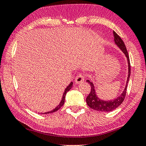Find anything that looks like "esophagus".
Instances as JSON below:
<instances>
[{"instance_id": "34e87169", "label": "esophagus", "mask_w": 146, "mask_h": 146, "mask_svg": "<svg viewBox=\"0 0 146 146\" xmlns=\"http://www.w3.org/2000/svg\"><path fill=\"white\" fill-rule=\"evenodd\" d=\"M84 76L82 74H78L75 78V82L76 84H80L84 82Z\"/></svg>"}]
</instances>
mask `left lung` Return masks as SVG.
I'll return each instance as SVG.
<instances>
[{
	"mask_svg": "<svg viewBox=\"0 0 146 146\" xmlns=\"http://www.w3.org/2000/svg\"><path fill=\"white\" fill-rule=\"evenodd\" d=\"M113 35H114V40L115 43L119 47V48L121 50L124 54L125 55L127 59L128 63V77L127 80L125 88L122 92V94L118 97L115 98V99L111 100V101H103V100L100 99L99 98L96 96L95 89H94V86L92 82L90 80H87L86 82H88L91 86V90H90L89 94L86 97V103L88 107L94 110L101 111V112H110L111 111L115 110L117 107L121 105L123 102L125 98L126 92H127V83L129 80L130 73H131V66H130V61H129V57L127 50L125 47V45L123 40L119 36L117 35L116 32L113 31Z\"/></svg>",
	"mask_w": 146,
	"mask_h": 146,
	"instance_id": "1",
	"label": "left lung"
}]
</instances>
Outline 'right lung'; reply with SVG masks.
Here are the masks:
<instances>
[{
	"label": "right lung",
	"mask_w": 146,
	"mask_h": 146,
	"mask_svg": "<svg viewBox=\"0 0 146 146\" xmlns=\"http://www.w3.org/2000/svg\"><path fill=\"white\" fill-rule=\"evenodd\" d=\"M72 84H73V82H71L70 84L68 85V86L66 87V88L65 89V90H64V94H63V96H62V100H61V102H60L59 105L57 106V107H56V108H55L54 110H52V111H49V112L43 113V114H48V113H54V112H56V111H57L58 110H59L60 108H61V107H62V106L64 105V102H65L66 94V93H67L71 89V88H72ZM42 114H43V113H42Z\"/></svg>",
	"instance_id": "right-lung-1"
}]
</instances>
